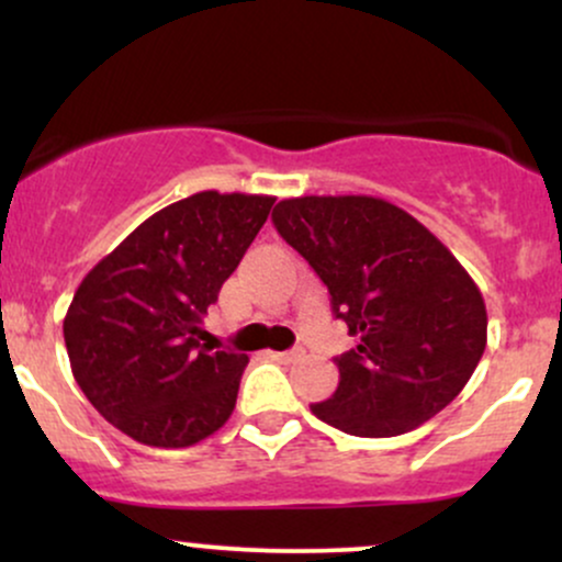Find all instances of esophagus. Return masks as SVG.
I'll return each instance as SVG.
<instances>
[{"instance_id": "esophagus-1", "label": "esophagus", "mask_w": 562, "mask_h": 562, "mask_svg": "<svg viewBox=\"0 0 562 562\" xmlns=\"http://www.w3.org/2000/svg\"><path fill=\"white\" fill-rule=\"evenodd\" d=\"M303 357V348H290V351H274L272 359H277V362H299V359Z\"/></svg>"}]
</instances>
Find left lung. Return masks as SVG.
<instances>
[{
    "label": "left lung",
    "instance_id": "obj_1",
    "mask_svg": "<svg viewBox=\"0 0 562 562\" xmlns=\"http://www.w3.org/2000/svg\"><path fill=\"white\" fill-rule=\"evenodd\" d=\"M272 222L357 338L335 357L338 389L312 404L322 423L389 438L454 402L481 362L488 319L479 285L434 232L370 195L290 198Z\"/></svg>",
    "mask_w": 562,
    "mask_h": 562
}]
</instances>
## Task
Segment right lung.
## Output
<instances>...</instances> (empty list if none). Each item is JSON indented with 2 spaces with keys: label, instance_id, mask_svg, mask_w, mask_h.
I'll return each mask as SVG.
<instances>
[{
  "label": "right lung",
  "instance_id": "right-lung-1",
  "mask_svg": "<svg viewBox=\"0 0 562 562\" xmlns=\"http://www.w3.org/2000/svg\"><path fill=\"white\" fill-rule=\"evenodd\" d=\"M272 205L195 192L145 218L81 280L63 322L70 370L121 434L182 449L229 420L248 357L200 346V322Z\"/></svg>",
  "mask_w": 562,
  "mask_h": 562
}]
</instances>
